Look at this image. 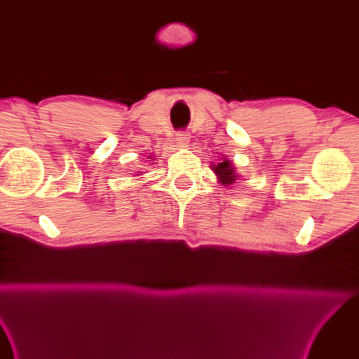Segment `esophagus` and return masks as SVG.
Segmentation results:
<instances>
[{
    "instance_id": "34e87169",
    "label": "esophagus",
    "mask_w": 359,
    "mask_h": 359,
    "mask_svg": "<svg viewBox=\"0 0 359 359\" xmlns=\"http://www.w3.org/2000/svg\"><path fill=\"white\" fill-rule=\"evenodd\" d=\"M175 142H177L179 147H182V148L188 147L189 134L188 133H177V135H175Z\"/></svg>"
}]
</instances>
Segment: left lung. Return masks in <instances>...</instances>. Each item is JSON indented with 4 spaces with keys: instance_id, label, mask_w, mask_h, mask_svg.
<instances>
[{
    "instance_id": "1",
    "label": "left lung",
    "mask_w": 359,
    "mask_h": 359,
    "mask_svg": "<svg viewBox=\"0 0 359 359\" xmlns=\"http://www.w3.org/2000/svg\"><path fill=\"white\" fill-rule=\"evenodd\" d=\"M211 170L216 172V175L219 177V182L222 184H233L236 180V174H234V168L231 166L230 160H222V162H217L216 165H211Z\"/></svg>"
}]
</instances>
